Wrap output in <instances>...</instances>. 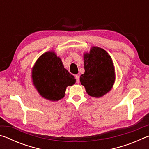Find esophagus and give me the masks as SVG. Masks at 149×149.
Wrapping results in <instances>:
<instances>
[{
    "label": "esophagus",
    "instance_id": "esophagus-1",
    "mask_svg": "<svg viewBox=\"0 0 149 149\" xmlns=\"http://www.w3.org/2000/svg\"><path fill=\"white\" fill-rule=\"evenodd\" d=\"M75 79H76L77 84H79V76L78 75H75Z\"/></svg>",
    "mask_w": 149,
    "mask_h": 149
}]
</instances>
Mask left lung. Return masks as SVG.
I'll use <instances>...</instances> for the list:
<instances>
[{
    "label": "left lung",
    "instance_id": "obj_1",
    "mask_svg": "<svg viewBox=\"0 0 149 149\" xmlns=\"http://www.w3.org/2000/svg\"><path fill=\"white\" fill-rule=\"evenodd\" d=\"M85 73L80 82L91 97L99 98L112 89L115 81V70L112 58L101 48L92 47L84 53Z\"/></svg>",
    "mask_w": 149,
    "mask_h": 149
}]
</instances>
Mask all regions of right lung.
Returning a JSON list of instances; mask_svg holds the SVG:
<instances>
[{"instance_id":"obj_1","label":"right lung","mask_w":149,"mask_h":149,"mask_svg":"<svg viewBox=\"0 0 149 149\" xmlns=\"http://www.w3.org/2000/svg\"><path fill=\"white\" fill-rule=\"evenodd\" d=\"M31 77L41 97L50 101L64 98L66 87L75 83L74 75L64 68L61 59L53 51L45 52L37 59Z\"/></svg>"}]
</instances>
